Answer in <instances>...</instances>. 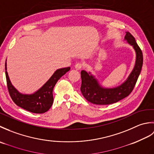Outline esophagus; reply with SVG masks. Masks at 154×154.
<instances>
[{"instance_id":"obj_1","label":"esophagus","mask_w":154,"mask_h":154,"mask_svg":"<svg viewBox=\"0 0 154 154\" xmlns=\"http://www.w3.org/2000/svg\"><path fill=\"white\" fill-rule=\"evenodd\" d=\"M85 66V63L83 62H79L76 65H75V69H81V68H83Z\"/></svg>"}]
</instances>
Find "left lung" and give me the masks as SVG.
<instances>
[{"mask_svg":"<svg viewBox=\"0 0 154 154\" xmlns=\"http://www.w3.org/2000/svg\"><path fill=\"white\" fill-rule=\"evenodd\" d=\"M125 40L132 45L136 53V61L134 68L128 79L123 84L115 88L106 89L101 87L94 76L85 71H81V91L84 97L89 102L106 105L115 103L123 99L132 93L138 79L143 65V54L141 49L137 44L135 38L130 32H126Z\"/></svg>","mask_w":154,"mask_h":154,"instance_id":"obj_1","label":"left lung"}]
</instances>
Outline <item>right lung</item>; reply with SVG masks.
I'll return each mask as SVG.
<instances>
[{
    "mask_svg": "<svg viewBox=\"0 0 154 154\" xmlns=\"http://www.w3.org/2000/svg\"><path fill=\"white\" fill-rule=\"evenodd\" d=\"M5 70L8 93L14 103L16 105L29 112L42 114L47 112L52 106L54 102V87L57 81L70 70V67L62 68L55 71L50 79L44 85L43 87L32 94H23L20 93L12 86L6 71V63H5Z\"/></svg>",
    "mask_w": 154,
    "mask_h": 154,
    "instance_id": "obj_1",
    "label": "right lung"
}]
</instances>
